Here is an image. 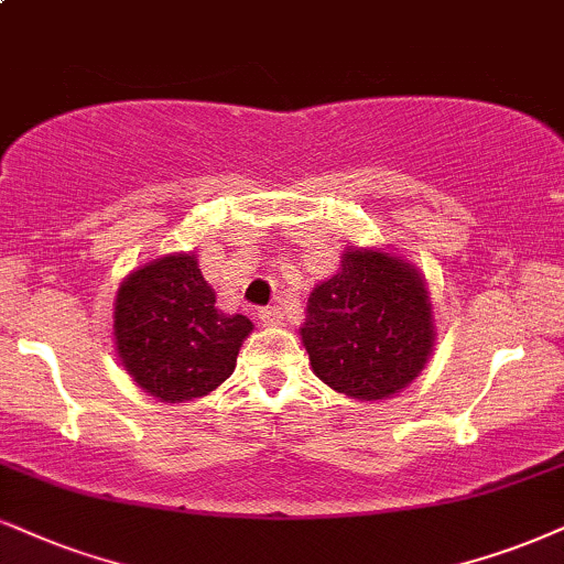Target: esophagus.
Listing matches in <instances>:
<instances>
[{"mask_svg":"<svg viewBox=\"0 0 564 564\" xmlns=\"http://www.w3.org/2000/svg\"><path fill=\"white\" fill-rule=\"evenodd\" d=\"M259 318L263 326L282 324V308L280 305H263V308H259Z\"/></svg>","mask_w":564,"mask_h":564,"instance_id":"esophagus-1","label":"esophagus"}]
</instances>
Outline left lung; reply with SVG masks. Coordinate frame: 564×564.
<instances>
[{
  "mask_svg": "<svg viewBox=\"0 0 564 564\" xmlns=\"http://www.w3.org/2000/svg\"><path fill=\"white\" fill-rule=\"evenodd\" d=\"M301 337L324 384L358 400L389 398L431 356L429 293L410 263L347 250L343 271L311 293Z\"/></svg>",
  "mask_w": 564,
  "mask_h": 564,
  "instance_id": "8db88e82",
  "label": "left lung"
}]
</instances>
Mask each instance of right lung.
Masks as SVG:
<instances>
[{
	"label": "right lung",
	"mask_w": 564,
	"mask_h": 564,
	"mask_svg": "<svg viewBox=\"0 0 564 564\" xmlns=\"http://www.w3.org/2000/svg\"><path fill=\"white\" fill-rule=\"evenodd\" d=\"M214 303L193 253L164 256L124 280L115 303L117 352L151 398H204L235 371L253 324Z\"/></svg>",
	"instance_id": "right-lung-1"
}]
</instances>
